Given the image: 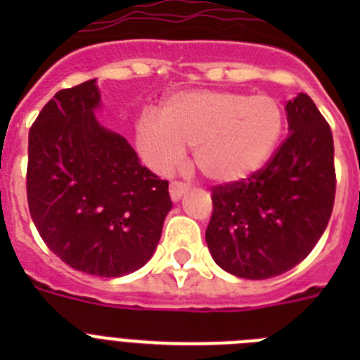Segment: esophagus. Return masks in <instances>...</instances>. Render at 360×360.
Returning <instances> with one entry per match:
<instances>
[{
	"mask_svg": "<svg viewBox=\"0 0 360 360\" xmlns=\"http://www.w3.org/2000/svg\"><path fill=\"white\" fill-rule=\"evenodd\" d=\"M187 191H189V186L184 182H173L169 186V195H171V200L173 202H178V200L182 198L184 195H186Z\"/></svg>",
	"mask_w": 360,
	"mask_h": 360,
	"instance_id": "34e87169",
	"label": "esophagus"
}]
</instances>
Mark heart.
<instances>
[{
  "instance_id": "heart-1",
  "label": "heart",
  "mask_w": 360,
  "mask_h": 360,
  "mask_svg": "<svg viewBox=\"0 0 360 360\" xmlns=\"http://www.w3.org/2000/svg\"><path fill=\"white\" fill-rule=\"evenodd\" d=\"M285 110L274 95L227 90L180 91L162 113L144 110L135 139L142 160L157 173L182 164L186 148L203 176L216 184L243 182L262 169L281 141Z\"/></svg>"
}]
</instances>
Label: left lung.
<instances>
[{
    "label": "left lung",
    "instance_id": "obj_1",
    "mask_svg": "<svg viewBox=\"0 0 360 360\" xmlns=\"http://www.w3.org/2000/svg\"><path fill=\"white\" fill-rule=\"evenodd\" d=\"M288 136L262 169L214 186L205 240L229 274L269 279L301 263L316 247L335 200L333 136L307 94L287 103Z\"/></svg>",
    "mask_w": 360,
    "mask_h": 360
}]
</instances>
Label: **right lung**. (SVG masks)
<instances>
[{
    "instance_id": "add662e5",
    "label": "right lung",
    "mask_w": 360,
    "mask_h": 360,
    "mask_svg": "<svg viewBox=\"0 0 360 360\" xmlns=\"http://www.w3.org/2000/svg\"><path fill=\"white\" fill-rule=\"evenodd\" d=\"M95 79L59 90L28 133L27 198L39 236L66 265L101 278L144 266L171 211L169 182L103 128Z\"/></svg>"
}]
</instances>
